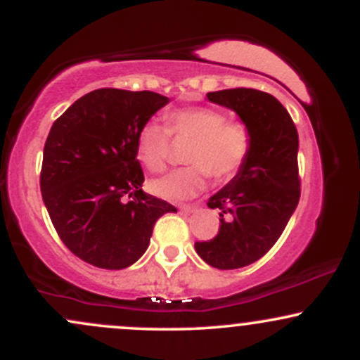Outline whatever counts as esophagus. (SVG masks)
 Segmentation results:
<instances>
[{"instance_id":"obj_1","label":"esophagus","mask_w":360,"mask_h":360,"mask_svg":"<svg viewBox=\"0 0 360 360\" xmlns=\"http://www.w3.org/2000/svg\"><path fill=\"white\" fill-rule=\"evenodd\" d=\"M194 210H196V206H193V205H181V213H184V214L193 213Z\"/></svg>"}]
</instances>
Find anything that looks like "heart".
I'll use <instances>...</instances> for the list:
<instances>
[{"label": "heart", "mask_w": 360, "mask_h": 360, "mask_svg": "<svg viewBox=\"0 0 360 360\" xmlns=\"http://www.w3.org/2000/svg\"><path fill=\"white\" fill-rule=\"evenodd\" d=\"M167 131L159 122H147L139 130L137 155L150 171H162L169 159V131L191 139L186 160L189 166L174 169L150 183L162 200H191L205 189L208 176L225 181L243 166L250 150V134L245 125L226 122L221 111L206 106H189L167 113Z\"/></svg>", "instance_id": "heart-1"}]
</instances>
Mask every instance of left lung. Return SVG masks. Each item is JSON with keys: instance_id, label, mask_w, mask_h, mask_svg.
I'll list each match as a JSON object with an SVG mask.
<instances>
[{"instance_id": "8db88e82", "label": "left lung", "mask_w": 360, "mask_h": 360, "mask_svg": "<svg viewBox=\"0 0 360 360\" xmlns=\"http://www.w3.org/2000/svg\"><path fill=\"white\" fill-rule=\"evenodd\" d=\"M206 98L238 115L250 150L233 179L208 200L220 210L218 235L194 249L212 267L238 269L267 254L298 206V131L288 110L264 91L223 89Z\"/></svg>"}]
</instances>
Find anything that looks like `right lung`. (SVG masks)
Instances as JSON below:
<instances>
[{"instance_id": "right-lung-1", "label": "right lung", "mask_w": 360, "mask_h": 360, "mask_svg": "<svg viewBox=\"0 0 360 360\" xmlns=\"http://www.w3.org/2000/svg\"><path fill=\"white\" fill-rule=\"evenodd\" d=\"M169 103L152 91L94 89L53 122L44 147L40 191L74 255L125 269L146 254L155 221L176 212L142 191L139 130Z\"/></svg>"}]
</instances>
